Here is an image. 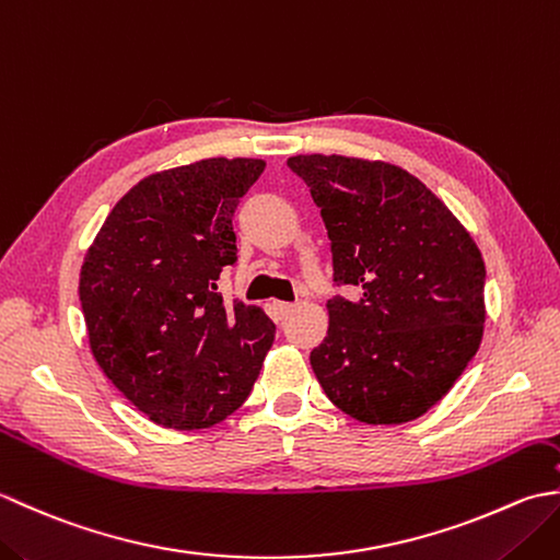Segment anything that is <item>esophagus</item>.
Returning <instances> with one entry per match:
<instances>
[{
    "instance_id": "34e87169",
    "label": "esophagus",
    "mask_w": 560,
    "mask_h": 560,
    "mask_svg": "<svg viewBox=\"0 0 560 560\" xmlns=\"http://www.w3.org/2000/svg\"><path fill=\"white\" fill-rule=\"evenodd\" d=\"M273 313L279 317H287L293 313V303H273Z\"/></svg>"
}]
</instances>
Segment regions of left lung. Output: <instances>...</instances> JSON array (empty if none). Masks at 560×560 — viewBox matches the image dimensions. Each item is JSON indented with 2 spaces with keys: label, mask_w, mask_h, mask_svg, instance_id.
Listing matches in <instances>:
<instances>
[{
  "label": "left lung",
  "mask_w": 560,
  "mask_h": 560,
  "mask_svg": "<svg viewBox=\"0 0 560 560\" xmlns=\"http://www.w3.org/2000/svg\"><path fill=\"white\" fill-rule=\"evenodd\" d=\"M331 249L329 329L311 365L337 407L373 425L419 419L479 351L486 267L421 180L389 163L293 156Z\"/></svg>",
  "instance_id": "8db88e82"
}]
</instances>
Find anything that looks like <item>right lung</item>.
I'll return each instance as SVG.
<instances>
[{
    "label": "right lung",
    "instance_id": "1",
    "mask_svg": "<svg viewBox=\"0 0 560 560\" xmlns=\"http://www.w3.org/2000/svg\"><path fill=\"white\" fill-rule=\"evenodd\" d=\"M265 161L207 159L149 175L117 201L81 267L79 301L103 373L153 423L192 431L247 399L277 325L225 301L233 217Z\"/></svg>",
    "mask_w": 560,
    "mask_h": 560
}]
</instances>
